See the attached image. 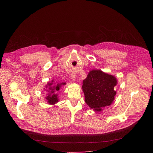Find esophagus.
Listing matches in <instances>:
<instances>
[{"label": "esophagus", "mask_w": 153, "mask_h": 153, "mask_svg": "<svg viewBox=\"0 0 153 153\" xmlns=\"http://www.w3.org/2000/svg\"><path fill=\"white\" fill-rule=\"evenodd\" d=\"M71 79H72V80H73V82H74V81L76 80V76H75V75H74V74L71 75Z\"/></svg>", "instance_id": "esophagus-1"}]
</instances>
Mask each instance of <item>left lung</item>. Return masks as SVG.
<instances>
[{
  "mask_svg": "<svg viewBox=\"0 0 153 153\" xmlns=\"http://www.w3.org/2000/svg\"><path fill=\"white\" fill-rule=\"evenodd\" d=\"M117 84L115 76L99 70H92L83 80L82 86L85 102L95 111H102V108L110 106L115 99Z\"/></svg>",
  "mask_w": 153,
  "mask_h": 153,
  "instance_id": "8db88e82",
  "label": "left lung"
}]
</instances>
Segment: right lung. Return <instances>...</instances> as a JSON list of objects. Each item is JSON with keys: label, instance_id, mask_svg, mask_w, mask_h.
<instances>
[{"label": "right lung", "instance_id": "right-lung-1", "mask_svg": "<svg viewBox=\"0 0 153 153\" xmlns=\"http://www.w3.org/2000/svg\"><path fill=\"white\" fill-rule=\"evenodd\" d=\"M66 85V83L55 82H54V80L47 83L45 89L47 92L45 99L49 105H54L59 102V100L57 93L61 88L62 85Z\"/></svg>", "mask_w": 153, "mask_h": 153}]
</instances>
